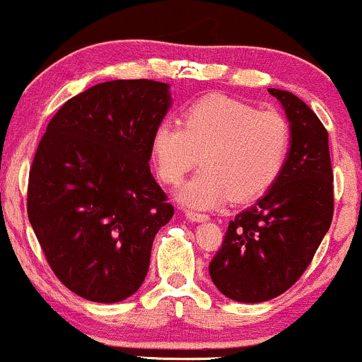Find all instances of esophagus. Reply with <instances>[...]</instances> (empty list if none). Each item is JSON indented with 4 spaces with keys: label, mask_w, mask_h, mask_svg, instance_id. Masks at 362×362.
Returning a JSON list of instances; mask_svg holds the SVG:
<instances>
[{
    "label": "esophagus",
    "mask_w": 362,
    "mask_h": 362,
    "mask_svg": "<svg viewBox=\"0 0 362 362\" xmlns=\"http://www.w3.org/2000/svg\"><path fill=\"white\" fill-rule=\"evenodd\" d=\"M185 216L189 219V221H193V223H197V221H207V219H209L207 214H204V212L192 211V209H186Z\"/></svg>",
    "instance_id": "34e87169"
}]
</instances>
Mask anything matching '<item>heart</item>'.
<instances>
[{"label":"heart","instance_id":"heart-1","mask_svg":"<svg viewBox=\"0 0 362 362\" xmlns=\"http://www.w3.org/2000/svg\"><path fill=\"white\" fill-rule=\"evenodd\" d=\"M291 146V129L277 111L211 94L189 104L181 122L162 120L151 136V160L165 185H177L202 163L180 192L189 207L209 209L233 199L263 195L281 176Z\"/></svg>","mask_w":362,"mask_h":362}]
</instances>
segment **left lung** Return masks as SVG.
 <instances>
[{"label":"left lung","instance_id":"left-lung-1","mask_svg":"<svg viewBox=\"0 0 362 362\" xmlns=\"http://www.w3.org/2000/svg\"><path fill=\"white\" fill-rule=\"evenodd\" d=\"M291 124V148L267 195L228 223L209 263L216 288L230 300L262 303L303 275L329 230L334 211L327 130L300 98L268 88Z\"/></svg>","mask_w":362,"mask_h":362}]
</instances>
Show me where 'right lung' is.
<instances>
[{
    "instance_id": "add662e5",
    "label": "right lung",
    "mask_w": 362,
    "mask_h": 362,
    "mask_svg": "<svg viewBox=\"0 0 362 362\" xmlns=\"http://www.w3.org/2000/svg\"><path fill=\"white\" fill-rule=\"evenodd\" d=\"M169 106L167 83L104 81L69 99L40 141L28 218L55 277L85 300L136 293L156 232L174 216L148 163Z\"/></svg>"
}]
</instances>
